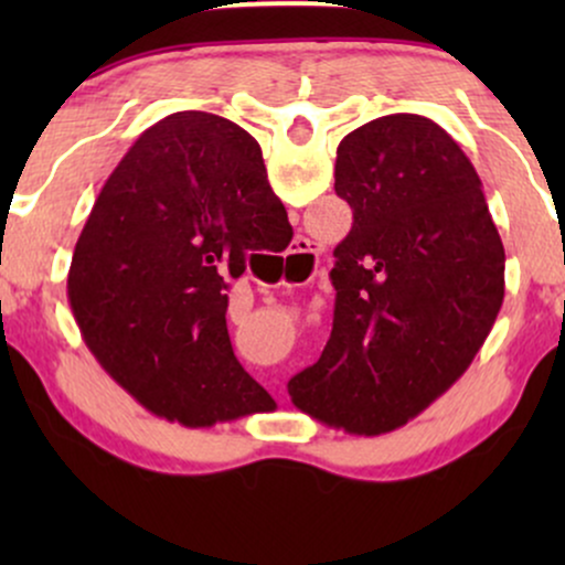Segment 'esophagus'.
Returning <instances> with one entry per match:
<instances>
[{
  "label": "esophagus",
  "instance_id": "1",
  "mask_svg": "<svg viewBox=\"0 0 565 565\" xmlns=\"http://www.w3.org/2000/svg\"><path fill=\"white\" fill-rule=\"evenodd\" d=\"M316 268H319V252L310 238H297L295 246L287 252V270L291 281H310L316 276Z\"/></svg>",
  "mask_w": 565,
  "mask_h": 565
}]
</instances>
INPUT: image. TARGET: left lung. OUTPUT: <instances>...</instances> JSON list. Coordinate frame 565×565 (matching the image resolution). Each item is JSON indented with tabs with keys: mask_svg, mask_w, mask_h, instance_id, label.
<instances>
[{
	"mask_svg": "<svg viewBox=\"0 0 565 565\" xmlns=\"http://www.w3.org/2000/svg\"><path fill=\"white\" fill-rule=\"evenodd\" d=\"M334 191L332 337L289 382L297 408L355 436L417 417L465 374L504 297V246L481 178L436 121L391 114L345 135Z\"/></svg>",
	"mask_w": 565,
	"mask_h": 565,
	"instance_id": "1",
	"label": "left lung"
}]
</instances>
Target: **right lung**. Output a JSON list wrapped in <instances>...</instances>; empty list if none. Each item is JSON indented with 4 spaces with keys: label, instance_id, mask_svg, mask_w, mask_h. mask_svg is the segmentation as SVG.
<instances>
[{
    "label": "right lung",
    "instance_id": "1",
    "mask_svg": "<svg viewBox=\"0 0 565 565\" xmlns=\"http://www.w3.org/2000/svg\"><path fill=\"white\" fill-rule=\"evenodd\" d=\"M284 228L287 210L246 129L206 111L157 121L106 180L76 242L68 302L84 342L170 423L249 414L268 393L233 355L228 278Z\"/></svg>",
    "mask_w": 565,
    "mask_h": 565
}]
</instances>
